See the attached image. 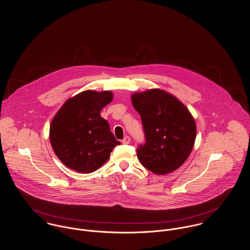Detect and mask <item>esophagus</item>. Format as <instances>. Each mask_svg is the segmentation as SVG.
Listing matches in <instances>:
<instances>
[{"label":"esophagus","mask_w":250,"mask_h":250,"mask_svg":"<svg viewBox=\"0 0 250 250\" xmlns=\"http://www.w3.org/2000/svg\"><path fill=\"white\" fill-rule=\"evenodd\" d=\"M131 142V139H130V137H128V136H126L124 139H123V141H122V143H124V144H129Z\"/></svg>","instance_id":"esophagus-1"}]
</instances>
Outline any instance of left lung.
I'll list each match as a JSON object with an SVG mask.
<instances>
[{
	"label": "left lung",
	"instance_id": "1",
	"mask_svg": "<svg viewBox=\"0 0 250 250\" xmlns=\"http://www.w3.org/2000/svg\"><path fill=\"white\" fill-rule=\"evenodd\" d=\"M132 104L143 121L146 143L137 150L143 167L158 175L179 168L188 158L196 138V123L174 95L159 88L135 92Z\"/></svg>",
	"mask_w": 250,
	"mask_h": 250
}]
</instances>
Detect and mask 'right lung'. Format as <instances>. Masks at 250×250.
<instances>
[{"instance_id":"obj_1","label":"right lung","mask_w":250,"mask_h":250,"mask_svg":"<svg viewBox=\"0 0 250 250\" xmlns=\"http://www.w3.org/2000/svg\"><path fill=\"white\" fill-rule=\"evenodd\" d=\"M113 99L111 91L84 90L67 99L50 124L52 148L68 168L81 173L99 169L120 144L100 111Z\"/></svg>"}]
</instances>
